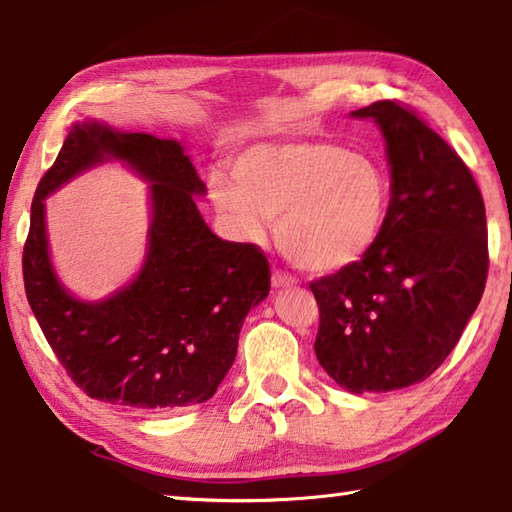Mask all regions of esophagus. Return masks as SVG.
I'll return each mask as SVG.
<instances>
[{
  "label": "esophagus",
  "instance_id": "esophagus-1",
  "mask_svg": "<svg viewBox=\"0 0 512 512\" xmlns=\"http://www.w3.org/2000/svg\"><path fill=\"white\" fill-rule=\"evenodd\" d=\"M271 282H273L275 288H284V286H293L295 284V277L284 273V271H273Z\"/></svg>",
  "mask_w": 512,
  "mask_h": 512
}]
</instances>
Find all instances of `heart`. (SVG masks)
<instances>
[{
  "label": "heart",
  "mask_w": 512,
  "mask_h": 512,
  "mask_svg": "<svg viewBox=\"0 0 512 512\" xmlns=\"http://www.w3.org/2000/svg\"><path fill=\"white\" fill-rule=\"evenodd\" d=\"M230 170L208 181L230 235L262 244L277 219V246L304 271L338 273L383 235L392 185L376 156L331 141H273L246 147Z\"/></svg>",
  "instance_id": "heart-1"
}]
</instances>
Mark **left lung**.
I'll return each mask as SVG.
<instances>
[{"instance_id":"obj_1","label":"left lung","mask_w":512,"mask_h":512,"mask_svg":"<svg viewBox=\"0 0 512 512\" xmlns=\"http://www.w3.org/2000/svg\"><path fill=\"white\" fill-rule=\"evenodd\" d=\"M387 143L392 199L376 246L311 282L320 306L315 356L353 394L432 376L475 313L488 277L486 208L461 156L398 100L353 111Z\"/></svg>"}]
</instances>
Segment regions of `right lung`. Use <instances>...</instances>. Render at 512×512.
Returning a JSON list of instances; mask_svg holds the SVG:
<instances>
[{
    "instance_id": "1",
    "label": "right lung",
    "mask_w": 512,
    "mask_h": 512,
    "mask_svg": "<svg viewBox=\"0 0 512 512\" xmlns=\"http://www.w3.org/2000/svg\"><path fill=\"white\" fill-rule=\"evenodd\" d=\"M105 158L125 160L153 183V226L137 280L91 305L52 273L43 199ZM203 192L179 143L100 123L73 125L37 185L22 255L26 297L62 367L96 401L138 412L197 405L235 362L241 324L271 291V271L259 246L224 241L206 226L192 197Z\"/></svg>"
}]
</instances>
